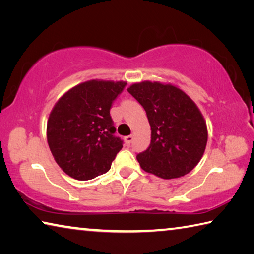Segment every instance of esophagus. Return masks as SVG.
<instances>
[{"label":"esophagus","mask_w":254,"mask_h":254,"mask_svg":"<svg viewBox=\"0 0 254 254\" xmlns=\"http://www.w3.org/2000/svg\"><path fill=\"white\" fill-rule=\"evenodd\" d=\"M124 141H126V143L128 145V144H130V143L132 142V141H133V135L131 134V135L126 136V137H124Z\"/></svg>","instance_id":"1"}]
</instances>
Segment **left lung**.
Here are the masks:
<instances>
[{
	"label": "left lung",
	"mask_w": 254,
	"mask_h": 254,
	"mask_svg": "<svg viewBox=\"0 0 254 254\" xmlns=\"http://www.w3.org/2000/svg\"><path fill=\"white\" fill-rule=\"evenodd\" d=\"M127 92L143 106L151 142L136 156L141 168L163 179L179 178L195 168L207 143V126L195 102L173 84L144 80Z\"/></svg>",
	"instance_id": "1"
}]
</instances>
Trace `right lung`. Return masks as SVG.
Returning <instances> with one entry per match:
<instances>
[{"mask_svg": "<svg viewBox=\"0 0 254 254\" xmlns=\"http://www.w3.org/2000/svg\"><path fill=\"white\" fill-rule=\"evenodd\" d=\"M123 80L92 79L59 98L47 122V141L56 162L69 177L89 180L110 170L122 149L114 136L112 103L126 87Z\"/></svg>", "mask_w": 254, "mask_h": 254, "instance_id": "right-lung-1", "label": "right lung"}]
</instances>
